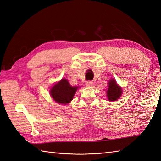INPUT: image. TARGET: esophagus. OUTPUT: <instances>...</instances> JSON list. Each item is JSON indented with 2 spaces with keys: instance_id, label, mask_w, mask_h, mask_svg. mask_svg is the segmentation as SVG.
Returning <instances> with one entry per match:
<instances>
[{
  "instance_id": "34e87169",
  "label": "esophagus",
  "mask_w": 161,
  "mask_h": 161,
  "mask_svg": "<svg viewBox=\"0 0 161 161\" xmlns=\"http://www.w3.org/2000/svg\"><path fill=\"white\" fill-rule=\"evenodd\" d=\"M86 86H88V87H90V86H91L92 85V82L91 81H86Z\"/></svg>"
}]
</instances>
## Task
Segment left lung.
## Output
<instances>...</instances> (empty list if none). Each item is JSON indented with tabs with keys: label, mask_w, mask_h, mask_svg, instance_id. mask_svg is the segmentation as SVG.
I'll use <instances>...</instances> for the list:
<instances>
[{
	"label": "left lung",
	"mask_w": 161,
	"mask_h": 161,
	"mask_svg": "<svg viewBox=\"0 0 161 161\" xmlns=\"http://www.w3.org/2000/svg\"><path fill=\"white\" fill-rule=\"evenodd\" d=\"M108 90L107 92V96L108 99L111 101H114L118 99L122 94V88L118 86L116 84V81L112 79L109 81Z\"/></svg>",
	"instance_id": "8db88e82"
}]
</instances>
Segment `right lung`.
<instances>
[{"label": "right lung", "instance_id": "1", "mask_svg": "<svg viewBox=\"0 0 161 161\" xmlns=\"http://www.w3.org/2000/svg\"><path fill=\"white\" fill-rule=\"evenodd\" d=\"M77 88L72 87L67 80L62 79L53 86L50 90V94L58 103L67 104L72 101Z\"/></svg>", "mask_w": 161, "mask_h": 161}]
</instances>
